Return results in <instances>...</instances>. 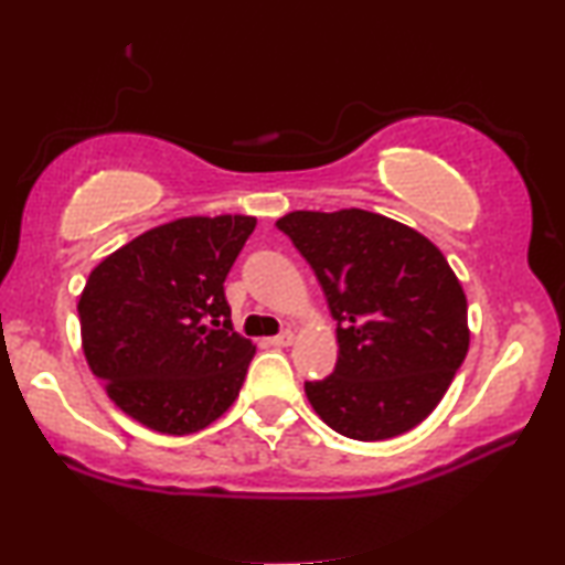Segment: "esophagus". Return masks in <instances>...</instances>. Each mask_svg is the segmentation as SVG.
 <instances>
[{
    "instance_id": "obj_1",
    "label": "esophagus",
    "mask_w": 565,
    "mask_h": 565,
    "mask_svg": "<svg viewBox=\"0 0 565 565\" xmlns=\"http://www.w3.org/2000/svg\"><path fill=\"white\" fill-rule=\"evenodd\" d=\"M292 342H296V334H292V331H282V334L269 339V344L273 347H290Z\"/></svg>"
}]
</instances>
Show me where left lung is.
<instances>
[{
	"label": "left lung",
	"mask_w": 565,
	"mask_h": 565,
	"mask_svg": "<svg viewBox=\"0 0 565 565\" xmlns=\"http://www.w3.org/2000/svg\"><path fill=\"white\" fill-rule=\"evenodd\" d=\"M311 265L337 321L334 373L306 383L339 435L414 429L450 388L470 344L468 300L445 254L381 213L292 211L275 223Z\"/></svg>",
	"instance_id": "1"
}]
</instances>
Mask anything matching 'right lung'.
Instances as JSON below:
<instances>
[{
    "label": "right lung",
    "instance_id": "obj_1",
    "mask_svg": "<svg viewBox=\"0 0 565 565\" xmlns=\"http://www.w3.org/2000/svg\"><path fill=\"white\" fill-rule=\"evenodd\" d=\"M252 215H190L136 236L89 273L82 350L120 412L161 435L205 429L234 404L257 352L223 296Z\"/></svg>",
    "mask_w": 565,
    "mask_h": 565
}]
</instances>
